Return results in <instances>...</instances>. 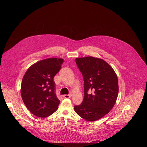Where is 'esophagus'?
Segmentation results:
<instances>
[{"instance_id": "esophagus-1", "label": "esophagus", "mask_w": 147, "mask_h": 147, "mask_svg": "<svg viewBox=\"0 0 147 147\" xmlns=\"http://www.w3.org/2000/svg\"><path fill=\"white\" fill-rule=\"evenodd\" d=\"M71 96V94H69V95H64L63 96L64 98H70Z\"/></svg>"}]
</instances>
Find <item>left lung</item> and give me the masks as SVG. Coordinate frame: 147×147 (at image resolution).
<instances>
[{"label": "left lung", "mask_w": 147, "mask_h": 147, "mask_svg": "<svg viewBox=\"0 0 147 147\" xmlns=\"http://www.w3.org/2000/svg\"><path fill=\"white\" fill-rule=\"evenodd\" d=\"M84 82V97L75 112L87 121L98 120L114 107L119 93L118 78L113 68L104 60L87 56L76 59Z\"/></svg>", "instance_id": "1"}]
</instances>
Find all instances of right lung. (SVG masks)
<instances>
[{
	"label": "right lung",
	"instance_id": "1",
	"mask_svg": "<svg viewBox=\"0 0 147 147\" xmlns=\"http://www.w3.org/2000/svg\"><path fill=\"white\" fill-rule=\"evenodd\" d=\"M63 62V59L55 57L39 60L28 69L23 78V100L27 109L37 117H48L58 109L60 100L55 92L53 78Z\"/></svg>",
	"mask_w": 147,
	"mask_h": 147
}]
</instances>
